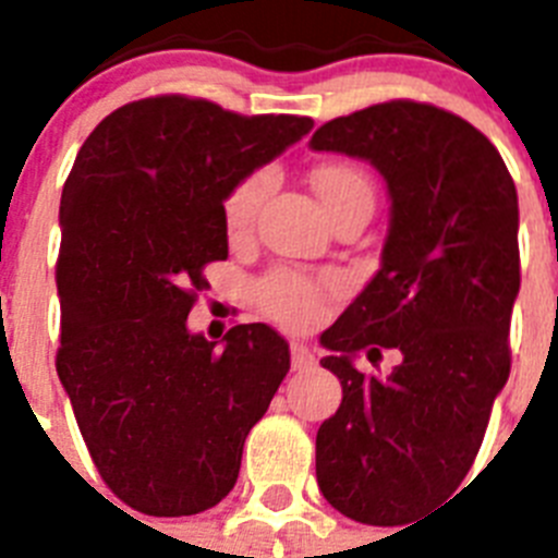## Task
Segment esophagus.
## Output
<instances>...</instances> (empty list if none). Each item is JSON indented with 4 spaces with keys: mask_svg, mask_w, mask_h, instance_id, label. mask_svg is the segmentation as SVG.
<instances>
[{
    "mask_svg": "<svg viewBox=\"0 0 558 558\" xmlns=\"http://www.w3.org/2000/svg\"><path fill=\"white\" fill-rule=\"evenodd\" d=\"M314 361V348H308L303 341H291V366H294V369H305V366H311Z\"/></svg>",
    "mask_w": 558,
    "mask_h": 558,
    "instance_id": "esophagus-1",
    "label": "esophagus"
}]
</instances>
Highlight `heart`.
<instances>
[{
    "label": "heart",
    "mask_w": 558,
    "mask_h": 558,
    "mask_svg": "<svg viewBox=\"0 0 558 558\" xmlns=\"http://www.w3.org/2000/svg\"><path fill=\"white\" fill-rule=\"evenodd\" d=\"M316 197L323 199L325 210L336 217L350 205H373L375 185L369 174L350 160H325L316 163L308 174ZM272 174L269 169H253L242 180L230 185L222 199V222L228 235L239 239L255 222L260 203L267 197ZM333 291V280L308 278L298 269H275L258 283V298L264 311L275 323L286 328H308L323 314V303Z\"/></svg>",
    "instance_id": "heart-1"
}]
</instances>
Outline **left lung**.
Returning <instances> with one entry per match:
<instances>
[{
	"label": "left lung",
	"instance_id": "1",
	"mask_svg": "<svg viewBox=\"0 0 558 558\" xmlns=\"http://www.w3.org/2000/svg\"><path fill=\"white\" fill-rule=\"evenodd\" d=\"M311 149L369 160L391 197L378 275L319 339L341 405L316 430V481L355 523L403 525L459 489L509 378L517 189L481 130L414 99L330 119ZM386 349L389 374L354 366Z\"/></svg>",
	"mask_w": 558,
	"mask_h": 558
}]
</instances>
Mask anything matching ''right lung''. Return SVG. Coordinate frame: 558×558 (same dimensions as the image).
I'll use <instances>...</instances> for the list:
<instances>
[{
	"mask_svg": "<svg viewBox=\"0 0 558 558\" xmlns=\"http://www.w3.org/2000/svg\"><path fill=\"white\" fill-rule=\"evenodd\" d=\"M311 128L158 94L113 110L80 147L60 197L54 366L99 475L130 509L199 514L239 478L289 344L253 323L219 348L185 319L203 269L228 258L230 185Z\"/></svg>",
	"mask_w": 558,
	"mask_h": 558,
	"instance_id": "add662e5",
	"label": "right lung"
}]
</instances>
